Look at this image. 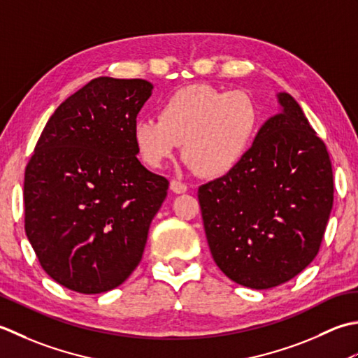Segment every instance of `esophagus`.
<instances>
[{
	"mask_svg": "<svg viewBox=\"0 0 358 358\" xmlns=\"http://www.w3.org/2000/svg\"><path fill=\"white\" fill-rule=\"evenodd\" d=\"M170 188L173 189L174 193H178V194H180V193H185L187 192V185L184 184V182H180V180H171V184H170Z\"/></svg>",
	"mask_w": 358,
	"mask_h": 358,
	"instance_id": "1",
	"label": "esophagus"
}]
</instances>
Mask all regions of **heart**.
Here are the masks:
<instances>
[{"instance_id":"obj_1","label":"heart","mask_w":358,"mask_h":358,"mask_svg":"<svg viewBox=\"0 0 358 358\" xmlns=\"http://www.w3.org/2000/svg\"><path fill=\"white\" fill-rule=\"evenodd\" d=\"M259 127L261 109L252 94L189 85L164 100L157 117L137 119L133 141L150 169H162L184 142L189 169L222 178L249 156Z\"/></svg>"}]
</instances>
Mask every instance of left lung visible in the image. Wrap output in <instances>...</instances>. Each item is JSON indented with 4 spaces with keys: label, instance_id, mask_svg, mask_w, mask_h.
Here are the masks:
<instances>
[{
    "label": "left lung",
    "instance_id": "obj_1",
    "mask_svg": "<svg viewBox=\"0 0 358 358\" xmlns=\"http://www.w3.org/2000/svg\"><path fill=\"white\" fill-rule=\"evenodd\" d=\"M281 113L258 131L235 171L199 187L216 266L241 286L271 289L317 257L334 202L329 152L301 106L278 94Z\"/></svg>",
    "mask_w": 358,
    "mask_h": 358
}]
</instances>
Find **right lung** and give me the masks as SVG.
Wrapping results in <instances>:
<instances>
[{
    "mask_svg": "<svg viewBox=\"0 0 358 358\" xmlns=\"http://www.w3.org/2000/svg\"><path fill=\"white\" fill-rule=\"evenodd\" d=\"M152 85L99 77L50 115L24 173V229L45 272L78 294L120 286L142 259L169 180L138 162Z\"/></svg>",
    "mask_w": 358,
    "mask_h": 358,
    "instance_id": "add662e5",
    "label": "right lung"
}]
</instances>
